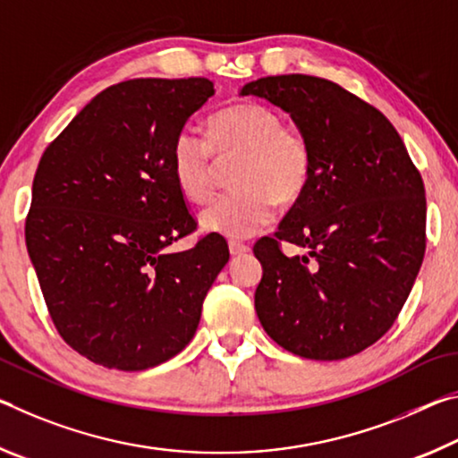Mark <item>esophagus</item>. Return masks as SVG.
Returning a JSON list of instances; mask_svg holds the SVG:
<instances>
[{
    "label": "esophagus",
    "mask_w": 458,
    "mask_h": 458,
    "mask_svg": "<svg viewBox=\"0 0 458 458\" xmlns=\"http://www.w3.org/2000/svg\"><path fill=\"white\" fill-rule=\"evenodd\" d=\"M229 251L231 256H243V253L250 251V245L239 243V242H229Z\"/></svg>",
    "instance_id": "obj_1"
}]
</instances>
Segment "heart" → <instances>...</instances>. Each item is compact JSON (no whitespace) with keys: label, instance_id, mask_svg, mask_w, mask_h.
<instances>
[{"label":"heart","instance_id":"b5f03b06","mask_svg":"<svg viewBox=\"0 0 458 458\" xmlns=\"http://www.w3.org/2000/svg\"><path fill=\"white\" fill-rule=\"evenodd\" d=\"M205 140L180 130L170 146V168L178 191L189 200H205L213 191L216 162L237 158L231 184L199 215L211 233L243 239L274 219L278 200L290 205L306 191L312 174L309 138L282 125L276 109L264 103L229 105L207 119Z\"/></svg>","mask_w":458,"mask_h":458}]
</instances>
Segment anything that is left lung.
Listing matches in <instances>:
<instances>
[{"label": "left lung", "mask_w": 458, "mask_h": 458, "mask_svg": "<svg viewBox=\"0 0 458 458\" xmlns=\"http://www.w3.org/2000/svg\"><path fill=\"white\" fill-rule=\"evenodd\" d=\"M242 95L278 105L312 148L309 186L276 235L253 247L264 267L261 327L304 359L361 353L392 328L422 266V176L387 117L333 81L280 74ZM282 241L307 253L288 259Z\"/></svg>", "instance_id": "8db88e82"}]
</instances>
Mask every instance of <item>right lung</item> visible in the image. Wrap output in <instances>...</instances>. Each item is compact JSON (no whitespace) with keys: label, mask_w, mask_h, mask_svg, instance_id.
I'll use <instances>...</instances> for the list:
<instances>
[{"label":"right lung","mask_w":458,"mask_h":458,"mask_svg":"<svg viewBox=\"0 0 458 458\" xmlns=\"http://www.w3.org/2000/svg\"><path fill=\"white\" fill-rule=\"evenodd\" d=\"M215 95L208 79H131L107 87L44 149L26 247L50 318L97 365L141 371L178 355L225 264L221 235L197 229L170 146Z\"/></svg>","instance_id":"add662e5"}]
</instances>
